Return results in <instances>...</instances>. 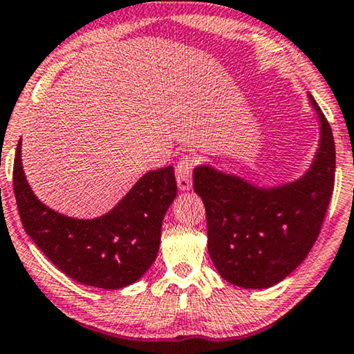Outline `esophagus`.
Here are the masks:
<instances>
[{"label":"esophagus","instance_id":"obj_1","mask_svg":"<svg viewBox=\"0 0 354 354\" xmlns=\"http://www.w3.org/2000/svg\"><path fill=\"white\" fill-rule=\"evenodd\" d=\"M192 168H194V162L189 157L181 158L176 165V183L181 191L191 189L192 186Z\"/></svg>","mask_w":354,"mask_h":354}]
</instances>
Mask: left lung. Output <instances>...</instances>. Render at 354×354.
Masks as SVG:
<instances>
[{
    "label": "left lung",
    "instance_id": "left-lung-1",
    "mask_svg": "<svg viewBox=\"0 0 354 354\" xmlns=\"http://www.w3.org/2000/svg\"><path fill=\"white\" fill-rule=\"evenodd\" d=\"M319 149L299 180L257 187L210 165L194 168V191L204 201L207 249L221 279L241 288H270L304 261L330 204L335 185V142L317 102Z\"/></svg>",
    "mask_w": 354,
    "mask_h": 354
}]
</instances>
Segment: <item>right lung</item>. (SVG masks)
I'll return each mask as SVG.
<instances>
[{"mask_svg": "<svg viewBox=\"0 0 354 354\" xmlns=\"http://www.w3.org/2000/svg\"><path fill=\"white\" fill-rule=\"evenodd\" d=\"M21 145L19 140L14 196L24 230L40 251L82 285L118 290L138 281L157 259L163 216L176 197L173 167L145 173L108 214L79 220L37 199L24 174Z\"/></svg>", "mask_w": 354, "mask_h": 354, "instance_id": "right-lung-1", "label": "right lung"}]
</instances>
